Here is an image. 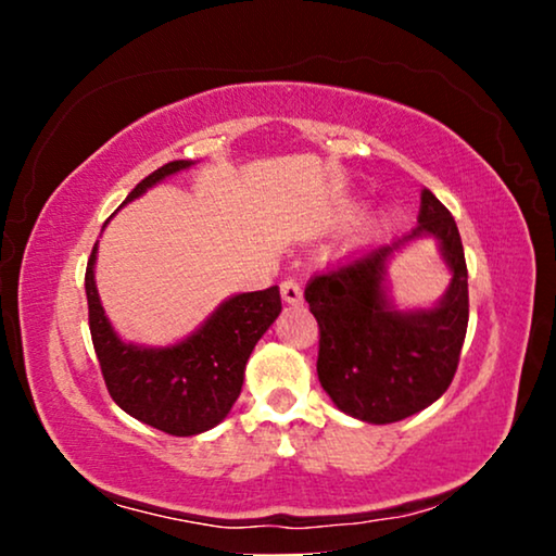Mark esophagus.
<instances>
[{
	"mask_svg": "<svg viewBox=\"0 0 556 556\" xmlns=\"http://www.w3.org/2000/svg\"><path fill=\"white\" fill-rule=\"evenodd\" d=\"M280 295H283V301L291 303V306H299V303L303 301L301 286L295 283L293 278H288V280H283V283H280Z\"/></svg>",
	"mask_w": 556,
	"mask_h": 556,
	"instance_id": "34e87169",
	"label": "esophagus"
}]
</instances>
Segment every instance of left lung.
Returning <instances> with one entry per match:
<instances>
[{"mask_svg":"<svg viewBox=\"0 0 556 556\" xmlns=\"http://www.w3.org/2000/svg\"><path fill=\"white\" fill-rule=\"evenodd\" d=\"M420 237L439 240L454 278L432 309L400 312L386 295V263ZM303 295L318 321V382L341 413L397 422L451 387L468 329V268L458 225L430 189L413 232L314 276Z\"/></svg>","mask_w":556,"mask_h":556,"instance_id":"8db88e82","label":"left lung"}]
</instances>
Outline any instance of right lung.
I'll return each mask as SVG.
<instances>
[{"label": "right lung", "instance_id": "add662e5", "mask_svg": "<svg viewBox=\"0 0 556 556\" xmlns=\"http://www.w3.org/2000/svg\"><path fill=\"white\" fill-rule=\"evenodd\" d=\"M192 164L189 159H179V162L159 166L131 189L126 202H134L149 187L181 169H189ZM96 253L98 242L86 268L88 324L113 402L136 420L179 438L200 435L223 422L235 400L240 397L245 364L257 339L270 329L280 314L278 286L238 293L219 303L207 321L179 344H126L113 331L98 299L93 273Z\"/></svg>", "mask_w": 556, "mask_h": 556}]
</instances>
